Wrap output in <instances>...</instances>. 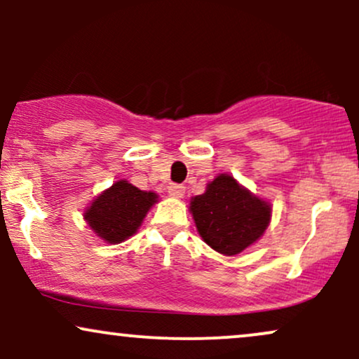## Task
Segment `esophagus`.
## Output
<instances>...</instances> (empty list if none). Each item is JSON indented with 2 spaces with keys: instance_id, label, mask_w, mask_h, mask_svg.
I'll return each mask as SVG.
<instances>
[{
  "instance_id": "34e87169",
  "label": "esophagus",
  "mask_w": 359,
  "mask_h": 359,
  "mask_svg": "<svg viewBox=\"0 0 359 359\" xmlns=\"http://www.w3.org/2000/svg\"><path fill=\"white\" fill-rule=\"evenodd\" d=\"M167 191L172 197H177V199H180V197H184L185 187H184V185H179V184H170L167 187Z\"/></svg>"
}]
</instances>
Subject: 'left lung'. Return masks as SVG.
<instances>
[{
  "label": "left lung",
  "mask_w": 359,
  "mask_h": 359,
  "mask_svg": "<svg viewBox=\"0 0 359 359\" xmlns=\"http://www.w3.org/2000/svg\"><path fill=\"white\" fill-rule=\"evenodd\" d=\"M199 236L217 253L234 257L255 245L269 228L271 204L229 174H219L189 203Z\"/></svg>",
  "instance_id": "obj_1"
}]
</instances>
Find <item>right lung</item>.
Masks as SVG:
<instances>
[{"label":"right lung","instance_id":"1","mask_svg":"<svg viewBox=\"0 0 359 359\" xmlns=\"http://www.w3.org/2000/svg\"><path fill=\"white\" fill-rule=\"evenodd\" d=\"M156 203L158 194L140 191L126 179H119L89 203L84 209V221L102 241L118 245L138 231Z\"/></svg>","mask_w":359,"mask_h":359}]
</instances>
